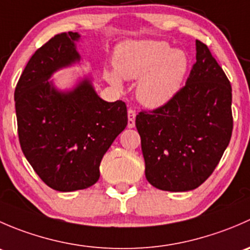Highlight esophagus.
<instances>
[{
    "label": "esophagus",
    "mask_w": 250,
    "mask_h": 250,
    "mask_svg": "<svg viewBox=\"0 0 250 250\" xmlns=\"http://www.w3.org/2000/svg\"><path fill=\"white\" fill-rule=\"evenodd\" d=\"M135 110L128 109V128H134L135 125Z\"/></svg>",
    "instance_id": "esophagus-1"
}]
</instances>
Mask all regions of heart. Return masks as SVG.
<instances>
[{"instance_id": "obj_1", "label": "heart", "mask_w": 250, "mask_h": 250, "mask_svg": "<svg viewBox=\"0 0 250 250\" xmlns=\"http://www.w3.org/2000/svg\"><path fill=\"white\" fill-rule=\"evenodd\" d=\"M116 71L107 70L106 80L115 87L122 81L142 80L137 95L147 107H160L169 103L181 89L190 67L184 50L174 49L163 41H128L115 52Z\"/></svg>"}]
</instances>
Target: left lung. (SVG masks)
I'll use <instances>...</instances> for the list:
<instances>
[{"instance_id": "obj_1", "label": "left lung", "mask_w": 250, "mask_h": 250, "mask_svg": "<svg viewBox=\"0 0 250 250\" xmlns=\"http://www.w3.org/2000/svg\"><path fill=\"white\" fill-rule=\"evenodd\" d=\"M231 103L230 81L196 40V62L186 84L169 103L135 118L148 183L170 192L202 185L230 143Z\"/></svg>"}]
</instances>
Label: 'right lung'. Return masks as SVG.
Segmentation results:
<instances>
[{
  "label": "right lung",
  "instance_id": "obj_1",
  "mask_svg": "<svg viewBox=\"0 0 250 250\" xmlns=\"http://www.w3.org/2000/svg\"><path fill=\"white\" fill-rule=\"evenodd\" d=\"M77 32L55 35L35 52L14 92L18 135L37 175L60 192L83 190L100 176V162L128 123L122 100L107 103L84 77L70 90L49 78L81 60Z\"/></svg>",
  "mask_w": 250,
  "mask_h": 250
}]
</instances>
